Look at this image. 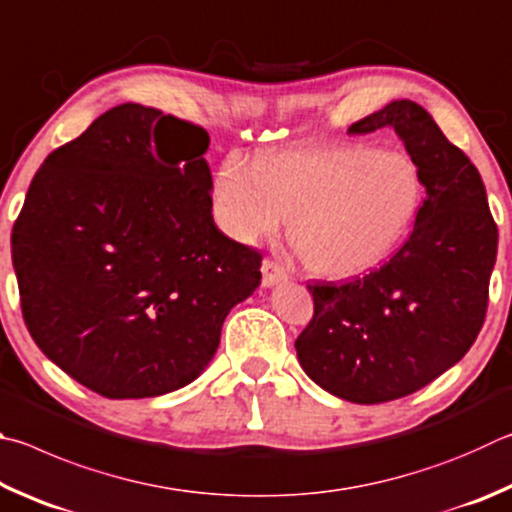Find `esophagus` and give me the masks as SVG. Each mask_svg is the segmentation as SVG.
<instances>
[{
    "label": "esophagus",
    "instance_id": "34e87169",
    "mask_svg": "<svg viewBox=\"0 0 512 512\" xmlns=\"http://www.w3.org/2000/svg\"><path fill=\"white\" fill-rule=\"evenodd\" d=\"M261 272H263V288H274V285H279L281 281L288 279V270H285L281 263L270 261V258L263 261Z\"/></svg>",
    "mask_w": 512,
    "mask_h": 512
}]
</instances>
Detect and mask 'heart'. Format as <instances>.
I'll return each instance as SVG.
<instances>
[{"instance_id": "b5f03b06", "label": "heart", "mask_w": 512, "mask_h": 512, "mask_svg": "<svg viewBox=\"0 0 512 512\" xmlns=\"http://www.w3.org/2000/svg\"><path fill=\"white\" fill-rule=\"evenodd\" d=\"M420 200L414 161L360 143L283 150L258 164L229 157L213 188L215 220L227 236L251 245L290 218L292 249L324 276H351L384 261Z\"/></svg>"}]
</instances>
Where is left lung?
<instances>
[{"mask_svg":"<svg viewBox=\"0 0 512 512\" xmlns=\"http://www.w3.org/2000/svg\"><path fill=\"white\" fill-rule=\"evenodd\" d=\"M380 128L396 130L425 186L414 229L380 270L308 285L315 317L294 342L308 378L357 405L405 398L470 351L499 238L479 170L427 110L391 101L348 134Z\"/></svg>","mask_w":512,"mask_h":512,"instance_id":"left-lung-1","label":"left lung"}]
</instances>
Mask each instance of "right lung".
Instances as JSON below:
<instances>
[{"mask_svg":"<svg viewBox=\"0 0 512 512\" xmlns=\"http://www.w3.org/2000/svg\"><path fill=\"white\" fill-rule=\"evenodd\" d=\"M209 134L123 103L44 159L11 254L33 342L105 398L191 384L229 310L261 285V254L215 227Z\"/></svg>","mask_w":512,"mask_h":512,"instance_id":"add662e5","label":"right lung"}]
</instances>
